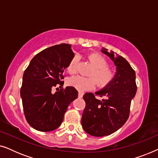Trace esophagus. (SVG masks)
I'll return each instance as SVG.
<instances>
[{
  "label": "esophagus",
  "mask_w": 158,
  "mask_h": 158,
  "mask_svg": "<svg viewBox=\"0 0 158 158\" xmlns=\"http://www.w3.org/2000/svg\"><path fill=\"white\" fill-rule=\"evenodd\" d=\"M83 93L81 92V91H79L78 92V97H79V98H83Z\"/></svg>",
  "instance_id": "1"
}]
</instances>
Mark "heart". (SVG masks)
Here are the masks:
<instances>
[{
  "label": "heart",
  "instance_id": "b5f03b06",
  "mask_svg": "<svg viewBox=\"0 0 158 158\" xmlns=\"http://www.w3.org/2000/svg\"><path fill=\"white\" fill-rule=\"evenodd\" d=\"M88 57L94 67V70L90 73V75L96 78L98 85L99 87H104L108 85L113 79L114 72L109 66L106 65L107 62L105 58L97 53L90 54ZM77 60L78 57L75 56L69 62L68 71L70 74H75L76 73ZM94 79L93 77L77 75L69 80V84L80 91H85V90H91L96 87L97 80L96 81Z\"/></svg>",
  "mask_w": 158,
  "mask_h": 158
}]
</instances>
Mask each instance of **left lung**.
<instances>
[{
    "label": "left lung",
    "instance_id": "obj_1",
    "mask_svg": "<svg viewBox=\"0 0 158 158\" xmlns=\"http://www.w3.org/2000/svg\"><path fill=\"white\" fill-rule=\"evenodd\" d=\"M101 52L114 62L116 72L108 85L95 93L105 98L97 99L92 93L83 96L85 107L81 124L85 132L95 137L111 135L125 124L129 118L131 101L137 92L135 71L127 60L105 48Z\"/></svg>",
    "mask_w": 158,
    "mask_h": 158
}]
</instances>
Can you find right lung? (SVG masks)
<instances>
[{"label": "right lung", "mask_w": 158, "mask_h": 158, "mask_svg": "<svg viewBox=\"0 0 158 158\" xmlns=\"http://www.w3.org/2000/svg\"><path fill=\"white\" fill-rule=\"evenodd\" d=\"M71 45L50 47L34 56L23 75L21 97L27 122L40 131L58 128L70 103L77 98V90L68 86L55 94L52 88L63 85L64 69L74 57Z\"/></svg>", "instance_id": "add662e5"}]
</instances>
